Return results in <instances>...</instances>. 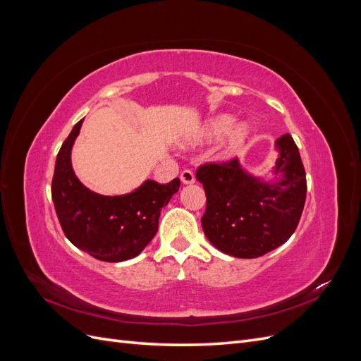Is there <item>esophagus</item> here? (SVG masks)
Listing matches in <instances>:
<instances>
[{
	"label": "esophagus",
	"instance_id": "obj_1",
	"mask_svg": "<svg viewBox=\"0 0 361 361\" xmlns=\"http://www.w3.org/2000/svg\"><path fill=\"white\" fill-rule=\"evenodd\" d=\"M180 180H182V183H185V185L194 183V180H195L194 173H192L191 170H183V171L180 173Z\"/></svg>",
	"mask_w": 361,
	"mask_h": 361
}]
</instances>
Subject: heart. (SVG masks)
<instances>
[{
	"instance_id": "1",
	"label": "heart",
	"mask_w": 361,
	"mask_h": 361,
	"mask_svg": "<svg viewBox=\"0 0 361 361\" xmlns=\"http://www.w3.org/2000/svg\"><path fill=\"white\" fill-rule=\"evenodd\" d=\"M232 123H233L232 116H228V114L215 116L204 126L202 137L204 140L220 138L226 134V130L228 128H231V131L228 130L229 134L227 135V140H226V149H227V152H235L236 149L241 147L245 141V138L248 135V126L245 123H238L232 128Z\"/></svg>"
}]
</instances>
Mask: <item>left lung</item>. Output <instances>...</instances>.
I'll return each instance as SVG.
<instances>
[{
	"mask_svg": "<svg viewBox=\"0 0 361 361\" xmlns=\"http://www.w3.org/2000/svg\"><path fill=\"white\" fill-rule=\"evenodd\" d=\"M274 182L251 176L238 158L207 162L195 178L203 183L206 211L202 227L209 243L226 255L255 259L285 244L297 228L305 203V171L289 134L276 141Z\"/></svg>",
	"mask_w": 361,
	"mask_h": 361,
	"instance_id": "8db88e82",
	"label": "left lung"
}]
</instances>
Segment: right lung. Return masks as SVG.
I'll list each match as a JSON object with an SVG mask.
<instances>
[{"label": "right lung", "instance_id": "right-lung-1", "mask_svg": "<svg viewBox=\"0 0 361 361\" xmlns=\"http://www.w3.org/2000/svg\"><path fill=\"white\" fill-rule=\"evenodd\" d=\"M84 118L73 126L57 155L51 185L60 226L69 241L104 262L138 256L158 231L159 214L174 192L179 178L169 183L146 180L123 195H102L85 188L75 176L71 152Z\"/></svg>", "mask_w": 361, "mask_h": 361}]
</instances>
